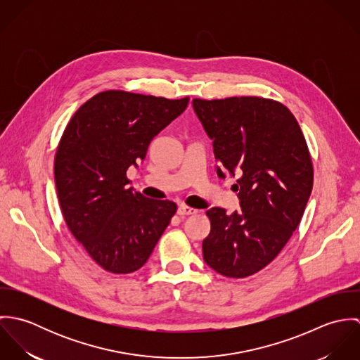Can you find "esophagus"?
Returning <instances> with one entry per match:
<instances>
[{
	"label": "esophagus",
	"mask_w": 360,
	"mask_h": 360,
	"mask_svg": "<svg viewBox=\"0 0 360 360\" xmlns=\"http://www.w3.org/2000/svg\"><path fill=\"white\" fill-rule=\"evenodd\" d=\"M198 210L194 209V207H190L187 205H180L177 207V213L180 216H188V214H195Z\"/></svg>",
	"instance_id": "esophagus-1"
}]
</instances>
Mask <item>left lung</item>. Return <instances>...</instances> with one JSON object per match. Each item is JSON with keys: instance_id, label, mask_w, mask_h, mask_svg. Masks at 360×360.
Masks as SVG:
<instances>
[{"instance_id": "left-lung-1", "label": "left lung", "mask_w": 360, "mask_h": 360, "mask_svg": "<svg viewBox=\"0 0 360 360\" xmlns=\"http://www.w3.org/2000/svg\"><path fill=\"white\" fill-rule=\"evenodd\" d=\"M213 141L217 176H238L241 209L210 207L204 260L221 276L244 278L266 267L298 227L313 187L302 130L287 106L260 97L193 100Z\"/></svg>"}]
</instances>
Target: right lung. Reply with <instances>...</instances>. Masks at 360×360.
<instances>
[{
  "instance_id": "add662e5",
  "label": "right lung",
  "mask_w": 360,
  "mask_h": 360,
  "mask_svg": "<svg viewBox=\"0 0 360 360\" xmlns=\"http://www.w3.org/2000/svg\"><path fill=\"white\" fill-rule=\"evenodd\" d=\"M190 98L103 91L83 103L59 141L55 186L73 237L103 270L127 274L144 266L177 210L127 187L148 146Z\"/></svg>"
}]
</instances>
